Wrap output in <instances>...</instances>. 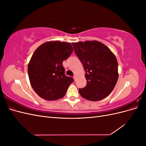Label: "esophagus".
I'll return each instance as SVG.
<instances>
[{"mask_svg": "<svg viewBox=\"0 0 146 146\" xmlns=\"http://www.w3.org/2000/svg\"><path fill=\"white\" fill-rule=\"evenodd\" d=\"M76 78H77V75H76V74H74V80H76Z\"/></svg>", "mask_w": 146, "mask_h": 146, "instance_id": "1", "label": "esophagus"}]
</instances>
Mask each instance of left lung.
Returning a JSON list of instances; mask_svg holds the SVG:
<instances>
[{"label":"left lung","instance_id":"obj_1","mask_svg":"<svg viewBox=\"0 0 146 146\" xmlns=\"http://www.w3.org/2000/svg\"><path fill=\"white\" fill-rule=\"evenodd\" d=\"M72 45L86 72V86L80 88L79 93L88 100L104 99L111 93L118 79L115 55L107 46L98 41L73 42Z\"/></svg>","mask_w":146,"mask_h":146}]
</instances>
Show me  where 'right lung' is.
<instances>
[{
  "instance_id": "add662e5",
  "label": "right lung",
  "mask_w": 146,
  "mask_h": 146,
  "mask_svg": "<svg viewBox=\"0 0 146 146\" xmlns=\"http://www.w3.org/2000/svg\"><path fill=\"white\" fill-rule=\"evenodd\" d=\"M69 42L47 41L33 53L28 64L31 86L36 93L46 100L63 98L74 80L64 74L63 61L72 54Z\"/></svg>"
}]
</instances>
